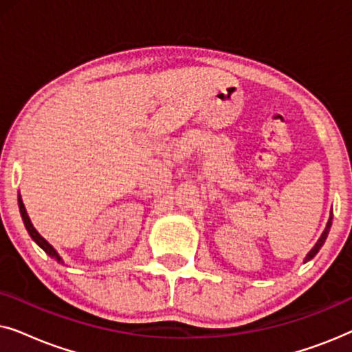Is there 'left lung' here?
Segmentation results:
<instances>
[{"label":"left lung","instance_id":"obj_1","mask_svg":"<svg viewBox=\"0 0 352 352\" xmlns=\"http://www.w3.org/2000/svg\"><path fill=\"white\" fill-rule=\"evenodd\" d=\"M331 219H333V218H331V216H330V219H329V223H327V228H325V230H324V234H322V235H320V239H319V240H317L316 247H314V248H312L309 253H307V256H306V261H309V259H312V258H314V256H316V254H317V253H319V250H320V247H322V245H324V243H325V239H327V235H329V232H330V228H331Z\"/></svg>","mask_w":352,"mask_h":352}]
</instances>
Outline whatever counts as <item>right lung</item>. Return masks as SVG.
<instances>
[{"label": "right lung", "instance_id": "add662e5", "mask_svg": "<svg viewBox=\"0 0 352 352\" xmlns=\"http://www.w3.org/2000/svg\"><path fill=\"white\" fill-rule=\"evenodd\" d=\"M19 210H21V214H22V219H23V224H25V228H27V230H28V234H30V237L35 240V242L40 245V247L45 250V252L50 254L51 258H54L56 261H59V263H62V259H60V256L59 254H57V252L54 248L51 247L50 243L46 242L45 239L41 237L40 234L36 232V229L33 228V224L30 223V218H28V214H27V211H25V206H23V204H22V200H21V195H19Z\"/></svg>", "mask_w": 352, "mask_h": 352}]
</instances>
